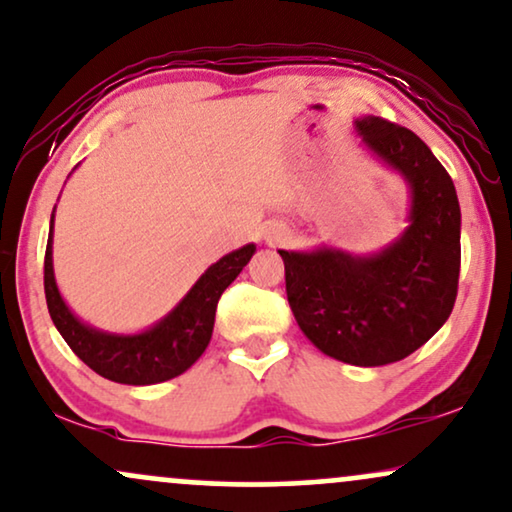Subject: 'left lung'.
<instances>
[{
    "label": "left lung",
    "mask_w": 512,
    "mask_h": 512,
    "mask_svg": "<svg viewBox=\"0 0 512 512\" xmlns=\"http://www.w3.org/2000/svg\"><path fill=\"white\" fill-rule=\"evenodd\" d=\"M362 143L404 176L409 228L378 254L280 251L298 327L324 355L383 367L447 322L459 291L461 209L447 169L414 131L381 117L355 122Z\"/></svg>",
    "instance_id": "obj_1"
}]
</instances>
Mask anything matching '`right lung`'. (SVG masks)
<instances>
[{
    "label": "right lung",
    "instance_id": "1",
    "mask_svg": "<svg viewBox=\"0 0 512 512\" xmlns=\"http://www.w3.org/2000/svg\"><path fill=\"white\" fill-rule=\"evenodd\" d=\"M51 244L53 214L44 254V294L53 324L86 367L108 381L126 383V386H152V383L169 381L181 376L202 357L214 331L218 298L235 282L256 251L254 244L230 251L199 277L195 287L164 320L141 334L126 336L98 331L72 315L53 277Z\"/></svg>",
    "mask_w": 512,
    "mask_h": 512
}]
</instances>
